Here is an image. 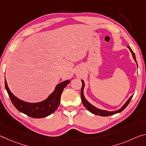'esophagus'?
Returning <instances> with one entry per match:
<instances>
[{"label": "esophagus", "instance_id": "obj_1", "mask_svg": "<svg viewBox=\"0 0 146 146\" xmlns=\"http://www.w3.org/2000/svg\"><path fill=\"white\" fill-rule=\"evenodd\" d=\"M78 71H79V70H78Z\"/></svg>", "mask_w": 146, "mask_h": 146}]
</instances>
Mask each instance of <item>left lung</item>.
<instances>
[{"instance_id": "8db88e82", "label": "left lung", "mask_w": 146, "mask_h": 146, "mask_svg": "<svg viewBox=\"0 0 146 146\" xmlns=\"http://www.w3.org/2000/svg\"><path fill=\"white\" fill-rule=\"evenodd\" d=\"M127 47H128L129 48V50H131V52H132V54H133V56L134 58V59H135V62H136V63H137V62H136V60L135 53H134V52L133 51V50H132V49L131 48V47H129V46H127ZM137 66H138V65H137ZM82 86L80 95H81V100H82V102L83 103V105H84L85 107L90 112H92V114H94L98 115H101V116H108V115H111L117 114V113L121 112V111H123L125 109V108L127 107V106L129 105V103H130L131 99L133 96H132L131 98H129L128 100H127V102L125 103V105L119 110H115V111H112V112H108V111H106V110H100L98 108L95 107V106H93L92 105H91V104H90L88 102V101L86 99V98H84V94H83V90H84V81H83V80H82Z\"/></svg>"}]
</instances>
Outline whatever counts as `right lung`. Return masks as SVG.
<instances>
[{"mask_svg": "<svg viewBox=\"0 0 146 146\" xmlns=\"http://www.w3.org/2000/svg\"><path fill=\"white\" fill-rule=\"evenodd\" d=\"M69 82L70 80H66L60 83L55 87L54 91L48 96L47 99L36 103L25 102L13 96L9 89L6 78L5 88L11 103L19 112L34 118H43L52 114L57 109L60 102L61 94L63 90Z\"/></svg>", "mask_w": 146, "mask_h": 146, "instance_id": "right-lung-1", "label": "right lung"}]
</instances>
